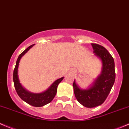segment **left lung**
<instances>
[{
  "mask_svg": "<svg viewBox=\"0 0 129 129\" xmlns=\"http://www.w3.org/2000/svg\"><path fill=\"white\" fill-rule=\"evenodd\" d=\"M91 45L94 55L102 60V72L92 85L86 89L79 88L75 80L73 83L76 99L82 105L87 108L98 107L104 103L115 80V62L110 53L100 45L91 43Z\"/></svg>",
  "mask_w": 129,
  "mask_h": 129,
  "instance_id": "obj_1",
  "label": "left lung"
}]
</instances>
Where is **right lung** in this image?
I'll use <instances>...</instances> for the list:
<instances>
[{"label": "right lung", "instance_id": "add662e5", "mask_svg": "<svg viewBox=\"0 0 129 129\" xmlns=\"http://www.w3.org/2000/svg\"><path fill=\"white\" fill-rule=\"evenodd\" d=\"M35 44L29 46L27 47L24 51L22 52L21 54L19 55L16 61V66H15L14 70L13 72V81L14 84V87L16 89V91L17 92V94L19 95L20 98L24 101L26 103H28L30 105H32L33 107H40L50 103L53 99L54 98L55 96L57 93V89L58 84L63 80V77L57 79L48 89H47L46 91L40 93H33V92H29L28 91L24 88L21 84L19 80L18 77V67L19 63L20 62L21 57L31 48L34 46Z\"/></svg>", "mask_w": 129, "mask_h": 129}]
</instances>
